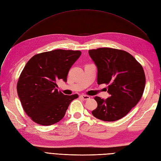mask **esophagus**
I'll list each match as a JSON object with an SVG mask.
<instances>
[{"mask_svg": "<svg viewBox=\"0 0 161 161\" xmlns=\"http://www.w3.org/2000/svg\"><path fill=\"white\" fill-rule=\"evenodd\" d=\"M80 98L82 99V100H85V101H86V100H89L90 99V97L88 96V95H82L80 96Z\"/></svg>", "mask_w": 161, "mask_h": 161, "instance_id": "34e87169", "label": "esophagus"}]
</instances>
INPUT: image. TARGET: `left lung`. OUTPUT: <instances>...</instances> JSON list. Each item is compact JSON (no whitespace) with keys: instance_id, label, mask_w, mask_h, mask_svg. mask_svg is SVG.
Instances as JSON below:
<instances>
[{"instance_id":"obj_1","label":"left lung","mask_w":161,"mask_h":161,"mask_svg":"<svg viewBox=\"0 0 161 161\" xmlns=\"http://www.w3.org/2000/svg\"><path fill=\"white\" fill-rule=\"evenodd\" d=\"M89 54L97 68V84L108 85L110 97H95L96 118L114 121L124 118L135 107L144 90L146 78L142 66L128 52L109 47L91 50Z\"/></svg>"}]
</instances>
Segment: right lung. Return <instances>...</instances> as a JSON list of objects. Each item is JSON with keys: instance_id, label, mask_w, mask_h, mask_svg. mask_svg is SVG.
Masks as SVG:
<instances>
[{"instance_id": "right-lung-1", "label": "right lung", "mask_w": 161, "mask_h": 161, "mask_svg": "<svg viewBox=\"0 0 161 161\" xmlns=\"http://www.w3.org/2000/svg\"><path fill=\"white\" fill-rule=\"evenodd\" d=\"M81 52L55 50L33 56L19 76L17 93L23 108L36 123L50 125L60 121L78 95L58 91L56 82L67 81V75Z\"/></svg>"}]
</instances>
